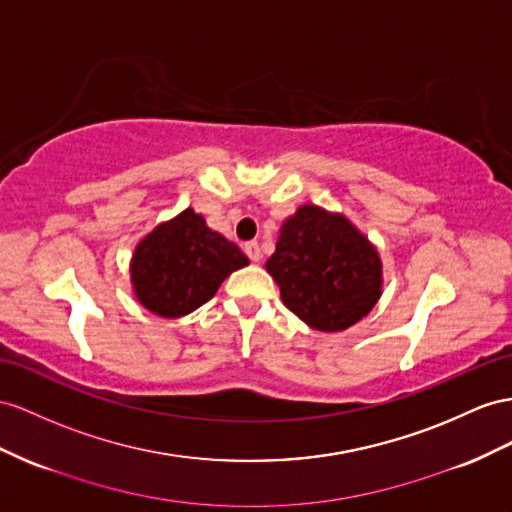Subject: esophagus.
Here are the masks:
<instances>
[{"instance_id": "34e87169", "label": "esophagus", "mask_w": 512, "mask_h": 512, "mask_svg": "<svg viewBox=\"0 0 512 512\" xmlns=\"http://www.w3.org/2000/svg\"><path fill=\"white\" fill-rule=\"evenodd\" d=\"M244 253H246L248 257H251V261H255V264H257V261L261 259L259 242H246V244H244Z\"/></svg>"}]
</instances>
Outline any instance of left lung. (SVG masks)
<instances>
[{
  "instance_id": "left-lung-1",
  "label": "left lung",
  "mask_w": 512,
  "mask_h": 512,
  "mask_svg": "<svg viewBox=\"0 0 512 512\" xmlns=\"http://www.w3.org/2000/svg\"><path fill=\"white\" fill-rule=\"evenodd\" d=\"M266 270L283 305L324 333L350 329L383 294V261L368 235L344 214L313 203L283 220Z\"/></svg>"
}]
</instances>
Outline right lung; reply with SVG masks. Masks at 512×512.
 <instances>
[{
	"label": "right lung",
	"instance_id": "obj_1",
	"mask_svg": "<svg viewBox=\"0 0 512 512\" xmlns=\"http://www.w3.org/2000/svg\"><path fill=\"white\" fill-rule=\"evenodd\" d=\"M248 266L238 244L209 229L192 207L138 242L129 279L138 303L160 318H181L214 298L231 272Z\"/></svg>",
	"mask_w": 512,
	"mask_h": 512
}]
</instances>
